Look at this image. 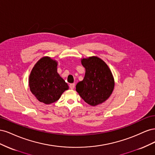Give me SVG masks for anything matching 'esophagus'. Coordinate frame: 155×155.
<instances>
[{"label": "esophagus", "mask_w": 155, "mask_h": 155, "mask_svg": "<svg viewBox=\"0 0 155 155\" xmlns=\"http://www.w3.org/2000/svg\"><path fill=\"white\" fill-rule=\"evenodd\" d=\"M69 87H70V89H74V87H75V83H71V84H70Z\"/></svg>", "instance_id": "obj_1"}]
</instances>
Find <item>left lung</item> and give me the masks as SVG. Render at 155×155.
I'll return each mask as SVG.
<instances>
[{"label":"left lung","mask_w":155,"mask_h":155,"mask_svg":"<svg viewBox=\"0 0 155 155\" xmlns=\"http://www.w3.org/2000/svg\"><path fill=\"white\" fill-rule=\"evenodd\" d=\"M81 64L85 68V74L83 80L76 85V91L88 105L101 104L110 97L114 88L110 70L96 56L81 59Z\"/></svg>","instance_id":"8db88e82"}]
</instances>
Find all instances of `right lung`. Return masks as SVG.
<instances>
[{"mask_svg":"<svg viewBox=\"0 0 155 155\" xmlns=\"http://www.w3.org/2000/svg\"><path fill=\"white\" fill-rule=\"evenodd\" d=\"M58 62L50 57L40 59L32 68L28 83L31 93L39 101L50 104L58 101L68 89L58 73Z\"/></svg>","mask_w":155,"mask_h":155,"instance_id":"add662e5","label":"right lung"}]
</instances>
